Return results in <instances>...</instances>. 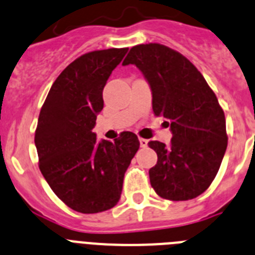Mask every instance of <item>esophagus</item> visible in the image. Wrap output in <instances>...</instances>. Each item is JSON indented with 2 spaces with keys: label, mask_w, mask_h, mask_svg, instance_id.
Returning a JSON list of instances; mask_svg holds the SVG:
<instances>
[{
  "label": "esophagus",
  "mask_w": 255,
  "mask_h": 255,
  "mask_svg": "<svg viewBox=\"0 0 255 255\" xmlns=\"http://www.w3.org/2000/svg\"><path fill=\"white\" fill-rule=\"evenodd\" d=\"M139 141H140V147H147L148 145V140L147 139H143V138H139Z\"/></svg>",
  "instance_id": "esophagus-1"
}]
</instances>
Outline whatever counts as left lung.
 I'll return each instance as SVG.
<instances>
[{"mask_svg": "<svg viewBox=\"0 0 255 255\" xmlns=\"http://www.w3.org/2000/svg\"><path fill=\"white\" fill-rule=\"evenodd\" d=\"M135 65L152 91L155 116L166 117L170 145L148 143L158 161L149 170L150 185L159 197L189 200L208 189L227 148L226 120L206 79L186 57L163 44H139L123 65Z\"/></svg>", "mask_w": 255, "mask_h": 255, "instance_id": "obj_1", "label": "left lung"}]
</instances>
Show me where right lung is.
Instances as JSON below:
<instances>
[{"instance_id":"1","label":"right lung","mask_w":255,"mask_h":255,"mask_svg":"<svg viewBox=\"0 0 255 255\" xmlns=\"http://www.w3.org/2000/svg\"><path fill=\"white\" fill-rule=\"evenodd\" d=\"M129 48L93 51L73 61L52 84L38 119L34 143L39 170L56 195L80 213L115 207L124 175L139 149L138 136L121 132L97 140L103 88Z\"/></svg>"}]
</instances>
